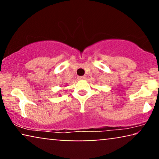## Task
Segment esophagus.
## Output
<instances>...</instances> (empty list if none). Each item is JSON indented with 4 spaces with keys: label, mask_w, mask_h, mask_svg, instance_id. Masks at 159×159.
<instances>
[{
    "label": "esophagus",
    "mask_w": 159,
    "mask_h": 159,
    "mask_svg": "<svg viewBox=\"0 0 159 159\" xmlns=\"http://www.w3.org/2000/svg\"><path fill=\"white\" fill-rule=\"evenodd\" d=\"M86 78V76H80V77H78V80H84Z\"/></svg>",
    "instance_id": "1"
}]
</instances>
